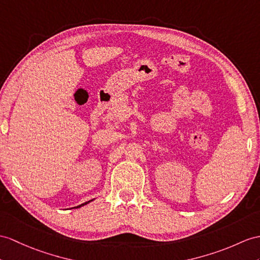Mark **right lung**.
<instances>
[{"instance_id":"right-lung-1","label":"right lung","mask_w":260,"mask_h":260,"mask_svg":"<svg viewBox=\"0 0 260 260\" xmlns=\"http://www.w3.org/2000/svg\"><path fill=\"white\" fill-rule=\"evenodd\" d=\"M91 201H93V200H90V201H88V202H86V203H82V204H80V205H78V206H76V207H73V208H79V207H81V206H84V205H86V204H88V203H90Z\"/></svg>"}]
</instances>
